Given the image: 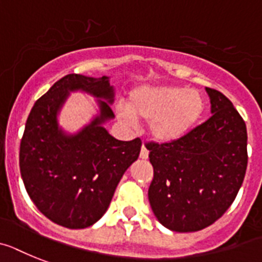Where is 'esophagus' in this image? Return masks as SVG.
Wrapping results in <instances>:
<instances>
[{
  "mask_svg": "<svg viewBox=\"0 0 262 262\" xmlns=\"http://www.w3.org/2000/svg\"><path fill=\"white\" fill-rule=\"evenodd\" d=\"M140 157H141L142 160H146V158L149 157V150L146 148H145V145H142L141 151H140Z\"/></svg>",
  "mask_w": 262,
  "mask_h": 262,
  "instance_id": "obj_1",
  "label": "esophagus"
}]
</instances>
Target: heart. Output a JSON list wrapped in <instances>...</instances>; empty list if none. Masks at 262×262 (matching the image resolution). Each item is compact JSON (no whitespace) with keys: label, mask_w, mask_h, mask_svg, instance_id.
I'll use <instances>...</instances> for the list:
<instances>
[{"label":"heart","mask_w":262,"mask_h":262,"mask_svg":"<svg viewBox=\"0 0 262 262\" xmlns=\"http://www.w3.org/2000/svg\"><path fill=\"white\" fill-rule=\"evenodd\" d=\"M127 112L120 118L127 124L135 120L150 121L149 132L157 142H173L185 137L201 118L205 101L197 90L182 86L144 85L132 90Z\"/></svg>","instance_id":"obj_1"}]
</instances>
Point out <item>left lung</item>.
Instances as JSON below:
<instances>
[{
    "label": "left lung",
    "mask_w": 262,
    "mask_h": 262,
    "mask_svg": "<svg viewBox=\"0 0 262 262\" xmlns=\"http://www.w3.org/2000/svg\"><path fill=\"white\" fill-rule=\"evenodd\" d=\"M212 116L181 140L148 142L153 180L149 202L173 232H197L223 216L243 185L247 125L221 92L206 88Z\"/></svg>",
    "instance_id": "1"
}]
</instances>
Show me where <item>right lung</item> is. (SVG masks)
Listing matches in <instances>:
<instances>
[{
    "label": "right lung",
    "instance_id": "1",
    "mask_svg": "<svg viewBox=\"0 0 262 262\" xmlns=\"http://www.w3.org/2000/svg\"><path fill=\"white\" fill-rule=\"evenodd\" d=\"M82 90L99 100L100 116L77 135L58 127L56 114L69 91ZM114 90L107 77L68 74L36 101L26 121L19 170L26 192L50 221L83 229L106 212L121 177L141 150V140L120 141L102 126L114 117Z\"/></svg>",
    "mask_w": 262,
    "mask_h": 262
}]
</instances>
